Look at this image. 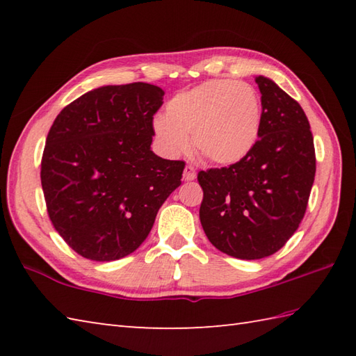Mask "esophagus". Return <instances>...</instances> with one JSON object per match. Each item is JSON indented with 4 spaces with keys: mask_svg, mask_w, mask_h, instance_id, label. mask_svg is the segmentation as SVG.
<instances>
[{
    "mask_svg": "<svg viewBox=\"0 0 356 356\" xmlns=\"http://www.w3.org/2000/svg\"><path fill=\"white\" fill-rule=\"evenodd\" d=\"M184 179L186 182H191V180L195 179V168L193 165H186L185 170H184Z\"/></svg>",
    "mask_w": 356,
    "mask_h": 356,
    "instance_id": "obj_1",
    "label": "esophagus"
}]
</instances>
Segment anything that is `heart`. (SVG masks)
<instances>
[{"label": "heart", "instance_id": "1", "mask_svg": "<svg viewBox=\"0 0 356 356\" xmlns=\"http://www.w3.org/2000/svg\"><path fill=\"white\" fill-rule=\"evenodd\" d=\"M260 99L255 90L231 79H213L179 93L153 120L156 140L166 154L190 148L216 165H234L254 149L260 134Z\"/></svg>", "mask_w": 356, "mask_h": 356}]
</instances>
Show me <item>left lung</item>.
Listing matches in <instances>:
<instances>
[{
    "label": "left lung",
    "mask_w": 356,
    "mask_h": 356,
    "mask_svg": "<svg viewBox=\"0 0 356 356\" xmlns=\"http://www.w3.org/2000/svg\"><path fill=\"white\" fill-rule=\"evenodd\" d=\"M260 134L248 157L200 171V223L218 251L264 259L286 245L303 220L315 177L311 125L297 101L274 81L257 76Z\"/></svg>",
    "instance_id": "1"
}]
</instances>
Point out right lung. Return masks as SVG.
<instances>
[{
  "mask_svg": "<svg viewBox=\"0 0 356 356\" xmlns=\"http://www.w3.org/2000/svg\"><path fill=\"white\" fill-rule=\"evenodd\" d=\"M163 95L145 82L104 86L67 105L50 128L41 162L47 213L65 243L88 260L134 252L182 184L185 162L151 149Z\"/></svg>",
  "mask_w": 356,
  "mask_h": 356,
  "instance_id": "obj_1",
  "label": "right lung"
}]
</instances>
